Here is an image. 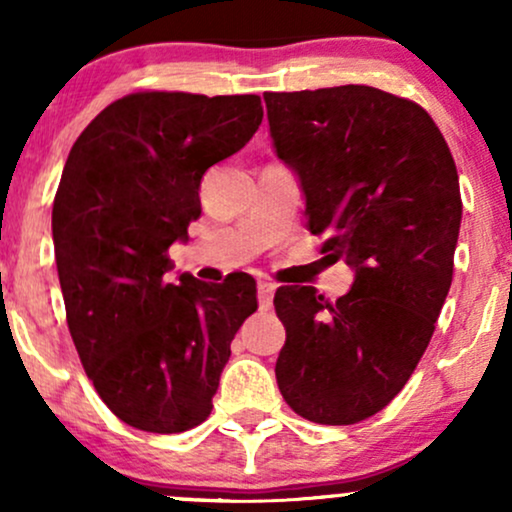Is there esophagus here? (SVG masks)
I'll return each mask as SVG.
<instances>
[{
	"label": "esophagus",
	"instance_id": "esophagus-1",
	"mask_svg": "<svg viewBox=\"0 0 512 512\" xmlns=\"http://www.w3.org/2000/svg\"><path fill=\"white\" fill-rule=\"evenodd\" d=\"M274 291H276V284H272V281H257V298H260V308L262 310L272 308Z\"/></svg>",
	"mask_w": 512,
	"mask_h": 512
}]
</instances>
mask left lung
I'll return each instance as SVG.
<instances>
[{"label": "left lung", "instance_id": "8db88e82", "mask_svg": "<svg viewBox=\"0 0 512 512\" xmlns=\"http://www.w3.org/2000/svg\"><path fill=\"white\" fill-rule=\"evenodd\" d=\"M276 156L298 175L308 231L354 269L330 303L279 286L276 383L303 419L349 426L399 395L452 284L462 199L443 134L421 105L373 86L264 93Z\"/></svg>", "mask_w": 512, "mask_h": 512}]
</instances>
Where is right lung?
Listing matches in <instances>:
<instances>
[{"label":"right lung","mask_w":512,"mask_h":512,"mask_svg":"<svg viewBox=\"0 0 512 512\" xmlns=\"http://www.w3.org/2000/svg\"><path fill=\"white\" fill-rule=\"evenodd\" d=\"M260 96L144 91L79 134L52 204L67 325L120 421L182 433L211 414L231 342L257 310L255 279L168 281V248L202 214V175L250 142Z\"/></svg>","instance_id":"right-lung-1"}]
</instances>
